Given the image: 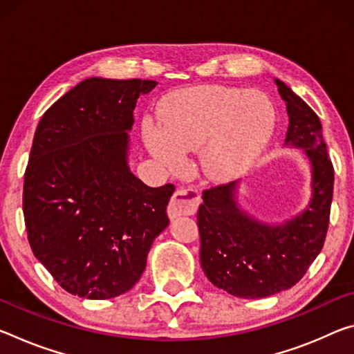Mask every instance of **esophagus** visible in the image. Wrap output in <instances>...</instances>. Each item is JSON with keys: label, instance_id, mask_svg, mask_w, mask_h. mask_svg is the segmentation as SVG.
Returning <instances> with one entry per match:
<instances>
[{"label": "esophagus", "instance_id": "esophagus-1", "mask_svg": "<svg viewBox=\"0 0 354 354\" xmlns=\"http://www.w3.org/2000/svg\"><path fill=\"white\" fill-rule=\"evenodd\" d=\"M200 205V194L197 189H178L173 194L168 205V217L176 218L179 216H192Z\"/></svg>", "mask_w": 354, "mask_h": 354}]
</instances>
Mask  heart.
<instances>
[{
  "instance_id": "1",
  "label": "heart",
  "mask_w": 354,
  "mask_h": 354,
  "mask_svg": "<svg viewBox=\"0 0 354 354\" xmlns=\"http://www.w3.org/2000/svg\"><path fill=\"white\" fill-rule=\"evenodd\" d=\"M276 131V109L266 94L205 85L170 94L160 124L148 122L143 137L149 153L168 170H179L186 153L211 183L244 176L265 153Z\"/></svg>"
}]
</instances>
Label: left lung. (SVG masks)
<instances>
[{"mask_svg": "<svg viewBox=\"0 0 354 354\" xmlns=\"http://www.w3.org/2000/svg\"><path fill=\"white\" fill-rule=\"evenodd\" d=\"M287 105L285 148H299L310 165V200L280 223L263 222L239 205V181L203 192L198 207L201 268L217 288L244 299L266 298L298 283L322 252L329 225L334 168L322 122L304 100L274 78Z\"/></svg>", "mask_w": 354, "mask_h": 354, "instance_id": "left-lung-1", "label": "left lung"}]
</instances>
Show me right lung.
Masks as SVG:
<instances>
[{
	"mask_svg": "<svg viewBox=\"0 0 354 354\" xmlns=\"http://www.w3.org/2000/svg\"><path fill=\"white\" fill-rule=\"evenodd\" d=\"M156 85L86 78L39 121L24 186L28 241L71 295L110 299L131 290L170 222L175 186L149 187L129 168L133 110Z\"/></svg>",
	"mask_w": 354,
	"mask_h": 354,
	"instance_id": "add662e5",
	"label": "right lung"
}]
</instances>
